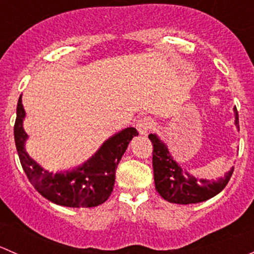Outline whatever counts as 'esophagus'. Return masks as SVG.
<instances>
[{"mask_svg":"<svg viewBox=\"0 0 254 254\" xmlns=\"http://www.w3.org/2000/svg\"><path fill=\"white\" fill-rule=\"evenodd\" d=\"M153 125H155L153 120L151 119V118L145 117V118H141V119L137 120L136 129H137V131H139L140 135H146L151 129H152Z\"/></svg>","mask_w":254,"mask_h":254,"instance_id":"obj_1","label":"esophagus"}]
</instances>
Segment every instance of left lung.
Here are the masks:
<instances>
[{
    "instance_id": "obj_1",
    "label": "left lung",
    "mask_w": 254,
    "mask_h": 254,
    "mask_svg": "<svg viewBox=\"0 0 254 254\" xmlns=\"http://www.w3.org/2000/svg\"><path fill=\"white\" fill-rule=\"evenodd\" d=\"M234 112L236 118L235 124L240 130L237 109L235 108ZM148 139L153 146L152 167L156 190L170 203L186 205L205 201L219 194L227 186L234 173L232 167L225 177H221L217 181L210 182L207 179L195 178L187 171L182 170L181 166L170 155L167 146L158 139L157 135L150 134Z\"/></svg>"
}]
</instances>
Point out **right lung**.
Returning <instances> with one entry per match:
<instances>
[{"label": "right lung", "instance_id": "right-lung-1", "mask_svg": "<svg viewBox=\"0 0 254 254\" xmlns=\"http://www.w3.org/2000/svg\"><path fill=\"white\" fill-rule=\"evenodd\" d=\"M25 112L22 96L18 99L14 123V141L20 165L35 189L44 198L58 205L68 207H93L103 204L111 196L115 182V170L132 137L135 127H127L109 137L98 151L76 170L66 172H48L25 152L28 139L23 129Z\"/></svg>", "mask_w": 254, "mask_h": 254}]
</instances>
